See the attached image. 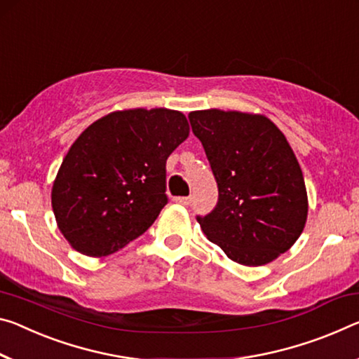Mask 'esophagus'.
<instances>
[{
	"label": "esophagus",
	"instance_id": "34e87169",
	"mask_svg": "<svg viewBox=\"0 0 359 359\" xmlns=\"http://www.w3.org/2000/svg\"><path fill=\"white\" fill-rule=\"evenodd\" d=\"M174 201L182 204V206H189L191 203V196H179V198H174Z\"/></svg>",
	"mask_w": 359,
	"mask_h": 359
}]
</instances>
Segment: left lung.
<instances>
[{"instance_id": "8db88e82", "label": "left lung", "mask_w": 359, "mask_h": 359, "mask_svg": "<svg viewBox=\"0 0 359 359\" xmlns=\"http://www.w3.org/2000/svg\"><path fill=\"white\" fill-rule=\"evenodd\" d=\"M189 118L219 187L217 206L198 217L203 233L236 264H270L299 240L309 215L304 174L286 135L259 113L209 108Z\"/></svg>"}]
</instances>
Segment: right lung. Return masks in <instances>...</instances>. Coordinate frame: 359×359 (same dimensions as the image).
<instances>
[{"label": "right lung", "mask_w": 359, "mask_h": 359, "mask_svg": "<svg viewBox=\"0 0 359 359\" xmlns=\"http://www.w3.org/2000/svg\"><path fill=\"white\" fill-rule=\"evenodd\" d=\"M189 134L184 113L169 108L116 110L84 129L50 191L68 244L105 257L149 230L168 203L166 159Z\"/></svg>", "instance_id": "1"}]
</instances>
